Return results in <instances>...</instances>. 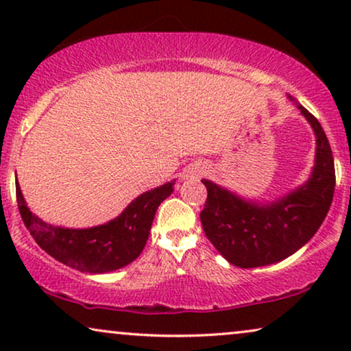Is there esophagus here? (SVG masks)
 I'll use <instances>...</instances> for the list:
<instances>
[{"instance_id":"obj_1","label":"esophagus","mask_w":351,"mask_h":351,"mask_svg":"<svg viewBox=\"0 0 351 351\" xmlns=\"http://www.w3.org/2000/svg\"><path fill=\"white\" fill-rule=\"evenodd\" d=\"M203 172H204L203 167H191V169L186 171L182 177H184V179H196V177L203 176Z\"/></svg>"}]
</instances>
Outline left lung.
Wrapping results in <instances>:
<instances>
[{"label": "left lung", "mask_w": 351, "mask_h": 351, "mask_svg": "<svg viewBox=\"0 0 351 351\" xmlns=\"http://www.w3.org/2000/svg\"><path fill=\"white\" fill-rule=\"evenodd\" d=\"M297 108L316 137L315 166L305 184L275 201L257 203L213 180H201L208 189L199 214L204 233L234 267L256 268L285 261L313 238L328 215L335 189L332 150L318 119L300 104Z\"/></svg>", "instance_id": "left-lung-1"}]
</instances>
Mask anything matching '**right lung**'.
Wrapping results in <instances>:
<instances>
[{
	"instance_id": "right-lung-1",
	"label": "right lung",
	"mask_w": 351,
	"mask_h": 351,
	"mask_svg": "<svg viewBox=\"0 0 351 351\" xmlns=\"http://www.w3.org/2000/svg\"><path fill=\"white\" fill-rule=\"evenodd\" d=\"M176 180L137 196L118 217L90 228H65L46 223L28 208L16 177L19 213L38 246L66 267L86 273H108L136 261L145 247L156 209Z\"/></svg>"
}]
</instances>
